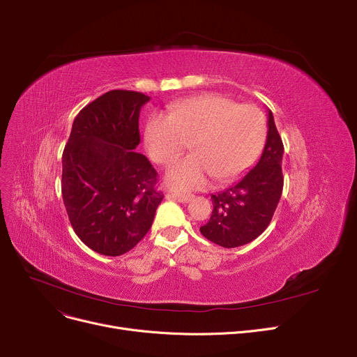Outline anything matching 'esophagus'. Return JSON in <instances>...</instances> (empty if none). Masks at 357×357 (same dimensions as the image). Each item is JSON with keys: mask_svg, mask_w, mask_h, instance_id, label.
<instances>
[{"mask_svg": "<svg viewBox=\"0 0 357 357\" xmlns=\"http://www.w3.org/2000/svg\"><path fill=\"white\" fill-rule=\"evenodd\" d=\"M167 198H171V199H175V201H179V202H190L192 198H194V195H190V194H175V192H169L167 194Z\"/></svg>", "mask_w": 357, "mask_h": 357, "instance_id": "obj_1", "label": "esophagus"}]
</instances>
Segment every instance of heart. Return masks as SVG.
<instances>
[{"instance_id": "b5f03b06", "label": "heart", "mask_w": 357, "mask_h": 357, "mask_svg": "<svg viewBox=\"0 0 357 357\" xmlns=\"http://www.w3.org/2000/svg\"><path fill=\"white\" fill-rule=\"evenodd\" d=\"M266 140V120L253 104L208 93L176 102L169 116H150L144 128V147L155 163L167 165L188 147L192 155L174 162L165 183L175 192L204 188L214 176L229 182L259 158Z\"/></svg>"}]
</instances>
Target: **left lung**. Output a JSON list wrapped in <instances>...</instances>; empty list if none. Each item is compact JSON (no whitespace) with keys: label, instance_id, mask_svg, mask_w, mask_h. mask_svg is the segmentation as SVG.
<instances>
[{"label":"left lung","instance_id":"1","mask_svg":"<svg viewBox=\"0 0 357 357\" xmlns=\"http://www.w3.org/2000/svg\"><path fill=\"white\" fill-rule=\"evenodd\" d=\"M268 127L257 165L230 188L211 195L214 210L199 231L218 246L231 249L248 245L266 230L278 207L284 188V143L271 111Z\"/></svg>","mask_w":357,"mask_h":357}]
</instances>
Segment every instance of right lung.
<instances>
[{
    "label": "right lung",
    "mask_w": 357,
    "mask_h": 357,
    "mask_svg": "<svg viewBox=\"0 0 357 357\" xmlns=\"http://www.w3.org/2000/svg\"><path fill=\"white\" fill-rule=\"evenodd\" d=\"M142 92L108 91L75 117L62 156V197L73 231L104 256L133 249L163 199L158 172L136 152Z\"/></svg>",
    "instance_id": "right-lung-1"
}]
</instances>
